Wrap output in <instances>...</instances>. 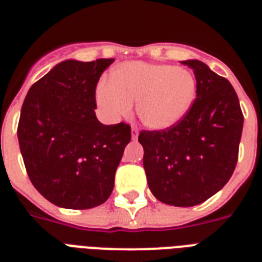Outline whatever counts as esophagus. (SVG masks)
<instances>
[{
	"label": "esophagus",
	"instance_id": "1",
	"mask_svg": "<svg viewBox=\"0 0 262 262\" xmlns=\"http://www.w3.org/2000/svg\"><path fill=\"white\" fill-rule=\"evenodd\" d=\"M138 135H139V129L136 128V127H133V128H131V136H133L134 140L138 138Z\"/></svg>",
	"mask_w": 262,
	"mask_h": 262
}]
</instances>
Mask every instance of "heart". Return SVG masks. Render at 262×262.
Segmentation results:
<instances>
[{
  "label": "heart",
  "instance_id": "heart-1",
  "mask_svg": "<svg viewBox=\"0 0 262 262\" xmlns=\"http://www.w3.org/2000/svg\"><path fill=\"white\" fill-rule=\"evenodd\" d=\"M195 78L185 68L169 64L127 61L115 69V78H103L96 89L99 108L107 119L128 115L138 102L143 123L163 131L180 123L195 98Z\"/></svg>",
  "mask_w": 262,
  "mask_h": 262
}]
</instances>
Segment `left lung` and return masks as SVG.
Instances as JSON below:
<instances>
[{"label":"left lung","instance_id":"left-lung-1","mask_svg":"<svg viewBox=\"0 0 262 262\" xmlns=\"http://www.w3.org/2000/svg\"><path fill=\"white\" fill-rule=\"evenodd\" d=\"M181 62L195 76L193 106L172 128L142 131L139 143L152 194L166 205L190 207L216 194L232 176L244 117L230 81L200 60Z\"/></svg>","mask_w":262,"mask_h":262}]
</instances>
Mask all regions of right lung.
Instances as JSON below:
<instances>
[{
    "label": "right lung",
    "mask_w": 262,
    "mask_h": 262,
    "mask_svg": "<svg viewBox=\"0 0 262 262\" xmlns=\"http://www.w3.org/2000/svg\"><path fill=\"white\" fill-rule=\"evenodd\" d=\"M114 59L64 60L30 88L18 142L30 181L53 205L86 210L102 205L131 140L126 123L97 119L96 86Z\"/></svg>",
    "instance_id": "add662e5"
}]
</instances>
